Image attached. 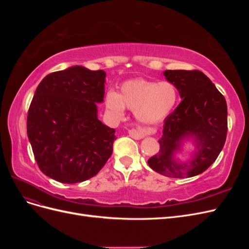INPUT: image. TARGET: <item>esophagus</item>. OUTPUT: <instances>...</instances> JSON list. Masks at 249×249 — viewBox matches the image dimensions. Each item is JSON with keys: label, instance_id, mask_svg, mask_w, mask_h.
Returning <instances> with one entry per match:
<instances>
[{"label": "esophagus", "instance_id": "obj_1", "mask_svg": "<svg viewBox=\"0 0 249 249\" xmlns=\"http://www.w3.org/2000/svg\"><path fill=\"white\" fill-rule=\"evenodd\" d=\"M146 133L147 132L144 131V130H138V129H131V130H129V135H130V136L132 138H134V139H136V140L142 139L143 137L145 136Z\"/></svg>", "mask_w": 249, "mask_h": 249}]
</instances>
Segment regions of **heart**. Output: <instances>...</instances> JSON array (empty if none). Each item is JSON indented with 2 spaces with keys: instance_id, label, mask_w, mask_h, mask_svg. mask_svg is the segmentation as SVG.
<instances>
[{
  "instance_id": "b5f03b06",
  "label": "heart",
  "mask_w": 249,
  "mask_h": 249,
  "mask_svg": "<svg viewBox=\"0 0 249 249\" xmlns=\"http://www.w3.org/2000/svg\"><path fill=\"white\" fill-rule=\"evenodd\" d=\"M178 99L177 87L168 81L159 83L143 79L126 81L119 93L109 91L106 106L116 117H123L124 107L135 112L138 122L153 124L166 118L175 109Z\"/></svg>"
}]
</instances>
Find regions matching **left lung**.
<instances>
[{
  "mask_svg": "<svg viewBox=\"0 0 249 249\" xmlns=\"http://www.w3.org/2000/svg\"><path fill=\"white\" fill-rule=\"evenodd\" d=\"M164 76L177 87L182 102L165 118L159 154L147 163L165 177H195L207 170L223 148L228 133L227 102L199 71H165ZM187 138L196 141L197 150L191 161L178 163L174 153Z\"/></svg>",
  "mask_w": 249,
  "mask_h": 249,
  "instance_id": "obj_1",
  "label": "left lung"
}]
</instances>
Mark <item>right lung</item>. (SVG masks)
Here are the masks:
<instances>
[{
	"label": "right lung",
	"mask_w": 249,
	"mask_h": 249,
	"mask_svg": "<svg viewBox=\"0 0 249 249\" xmlns=\"http://www.w3.org/2000/svg\"><path fill=\"white\" fill-rule=\"evenodd\" d=\"M105 78L104 71L77 65L48 74L35 90L28 138L39 169L57 182H84L112 155L115 130L97 118Z\"/></svg>",
	"instance_id": "1"
}]
</instances>
